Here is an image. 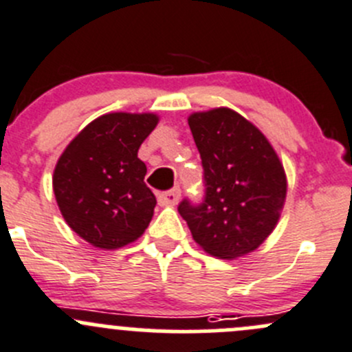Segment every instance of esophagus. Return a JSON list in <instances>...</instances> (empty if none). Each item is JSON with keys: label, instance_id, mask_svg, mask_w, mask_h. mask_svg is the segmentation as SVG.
<instances>
[{"label": "esophagus", "instance_id": "esophagus-1", "mask_svg": "<svg viewBox=\"0 0 352 352\" xmlns=\"http://www.w3.org/2000/svg\"><path fill=\"white\" fill-rule=\"evenodd\" d=\"M180 199V189L179 187H173V189L166 190V192L160 194L158 202L162 206H175Z\"/></svg>", "mask_w": 352, "mask_h": 352}]
</instances>
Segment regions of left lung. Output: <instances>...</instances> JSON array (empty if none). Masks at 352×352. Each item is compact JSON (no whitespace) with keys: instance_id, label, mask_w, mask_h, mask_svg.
Wrapping results in <instances>:
<instances>
[{"instance_id":"8db88e82","label":"left lung","mask_w":352,"mask_h":352,"mask_svg":"<svg viewBox=\"0 0 352 352\" xmlns=\"http://www.w3.org/2000/svg\"><path fill=\"white\" fill-rule=\"evenodd\" d=\"M204 170V199H184L179 212L192 239L218 258L242 257L276 228L286 199V173L267 138L226 107L189 116Z\"/></svg>"}]
</instances>
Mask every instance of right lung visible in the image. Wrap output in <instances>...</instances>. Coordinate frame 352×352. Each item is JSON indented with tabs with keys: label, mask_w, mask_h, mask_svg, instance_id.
<instances>
[{
	"label": "right lung",
	"mask_w": 352,
	"mask_h": 352,
	"mask_svg": "<svg viewBox=\"0 0 352 352\" xmlns=\"http://www.w3.org/2000/svg\"><path fill=\"white\" fill-rule=\"evenodd\" d=\"M155 113L113 112L91 120L59 156L52 177L63 218L94 247L120 248L144 233L156 197L144 184L141 143Z\"/></svg>",
	"instance_id": "add662e5"
}]
</instances>
